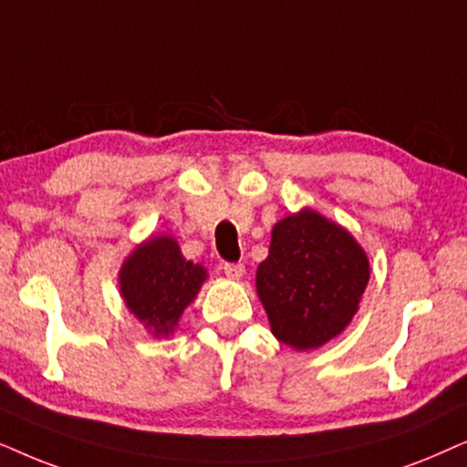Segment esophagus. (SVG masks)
I'll return each mask as SVG.
<instances>
[{"mask_svg":"<svg viewBox=\"0 0 467 467\" xmlns=\"http://www.w3.org/2000/svg\"><path fill=\"white\" fill-rule=\"evenodd\" d=\"M222 271H223V275L230 277V279H241V277H244V273H245V266L241 263L239 265L226 263V265H222Z\"/></svg>","mask_w":467,"mask_h":467,"instance_id":"obj_1","label":"esophagus"}]
</instances>
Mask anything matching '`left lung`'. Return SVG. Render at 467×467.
I'll return each mask as SVG.
<instances>
[{"label": "left lung", "mask_w": 467, "mask_h": 467, "mask_svg": "<svg viewBox=\"0 0 467 467\" xmlns=\"http://www.w3.org/2000/svg\"><path fill=\"white\" fill-rule=\"evenodd\" d=\"M369 282V258L350 230L314 209L285 215L271 230L256 292L271 333L298 352L346 331Z\"/></svg>", "instance_id": "1"}]
</instances>
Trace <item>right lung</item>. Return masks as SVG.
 <instances>
[{
  "mask_svg": "<svg viewBox=\"0 0 467 467\" xmlns=\"http://www.w3.org/2000/svg\"><path fill=\"white\" fill-rule=\"evenodd\" d=\"M207 277L202 265L183 256L175 237L151 234L123 260L117 284L128 312L153 337H171Z\"/></svg>",
  "mask_w": 467,
  "mask_h": 467,
  "instance_id": "add662e5",
  "label": "right lung"
}]
</instances>
